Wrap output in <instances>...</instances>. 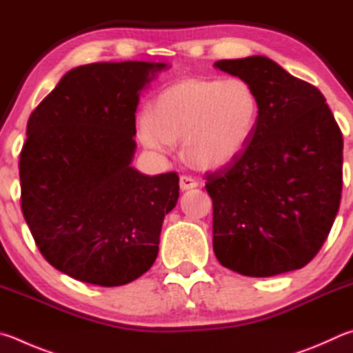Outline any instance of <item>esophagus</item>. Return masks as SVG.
Wrapping results in <instances>:
<instances>
[{
  "instance_id": "34e87169",
  "label": "esophagus",
  "mask_w": 353,
  "mask_h": 353,
  "mask_svg": "<svg viewBox=\"0 0 353 353\" xmlns=\"http://www.w3.org/2000/svg\"><path fill=\"white\" fill-rule=\"evenodd\" d=\"M199 184H200L199 180H196V178H194V176H190V175H181V178H180V186H181L183 190L194 189V188L199 186Z\"/></svg>"
}]
</instances>
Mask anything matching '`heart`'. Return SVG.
<instances>
[{"label": "heart", "mask_w": 353, "mask_h": 353, "mask_svg": "<svg viewBox=\"0 0 353 353\" xmlns=\"http://www.w3.org/2000/svg\"><path fill=\"white\" fill-rule=\"evenodd\" d=\"M259 101L242 79H188L167 86L154 97L153 110L138 119L142 144L169 153L183 139L189 163L219 169L236 159L254 134Z\"/></svg>", "instance_id": "obj_1"}]
</instances>
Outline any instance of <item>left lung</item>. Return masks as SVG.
Instances as JSON below:
<instances>
[{"instance_id": "1", "label": "left lung", "mask_w": 353, "mask_h": 353, "mask_svg": "<svg viewBox=\"0 0 353 353\" xmlns=\"http://www.w3.org/2000/svg\"><path fill=\"white\" fill-rule=\"evenodd\" d=\"M259 101L250 144L206 173L214 252L239 274L270 277L299 270L318 254L343 190V133L316 86L262 55L219 60Z\"/></svg>"}]
</instances>
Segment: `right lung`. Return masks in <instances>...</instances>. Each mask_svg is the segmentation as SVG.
<instances>
[{"instance_id": "obj_1", "label": "right lung", "mask_w": 353, "mask_h": 353, "mask_svg": "<svg viewBox=\"0 0 353 353\" xmlns=\"http://www.w3.org/2000/svg\"><path fill=\"white\" fill-rule=\"evenodd\" d=\"M165 63H91L68 71L28 121L21 211L43 257L80 282L117 287L158 256L176 172L133 169L139 92Z\"/></svg>"}]
</instances>
